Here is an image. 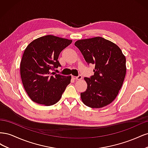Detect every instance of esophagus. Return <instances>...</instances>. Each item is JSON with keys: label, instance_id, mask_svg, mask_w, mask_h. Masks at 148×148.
<instances>
[{"label": "esophagus", "instance_id": "esophagus-1", "mask_svg": "<svg viewBox=\"0 0 148 148\" xmlns=\"http://www.w3.org/2000/svg\"><path fill=\"white\" fill-rule=\"evenodd\" d=\"M72 78H74L75 79H77V80H79V79H82V75H78V77H72Z\"/></svg>", "mask_w": 148, "mask_h": 148}]
</instances>
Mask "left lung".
<instances>
[{
  "instance_id": "left-lung-1",
  "label": "left lung",
  "mask_w": 148,
  "mask_h": 148,
  "mask_svg": "<svg viewBox=\"0 0 148 148\" xmlns=\"http://www.w3.org/2000/svg\"><path fill=\"white\" fill-rule=\"evenodd\" d=\"M88 64H95L94 75L84 79L86 90L81 93L84 104L101 108L112 102L126 75V58L115 44L101 37L78 40L75 43Z\"/></svg>"
}]
</instances>
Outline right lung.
<instances>
[{
    "mask_svg": "<svg viewBox=\"0 0 148 148\" xmlns=\"http://www.w3.org/2000/svg\"><path fill=\"white\" fill-rule=\"evenodd\" d=\"M72 41L53 35L34 40L26 47L20 63V75L24 88L33 102L46 106L60 100L71 76L52 72L61 66L60 53Z\"/></svg>",
    "mask_w": 148,
    "mask_h": 148,
    "instance_id": "1",
    "label": "right lung"
}]
</instances>
